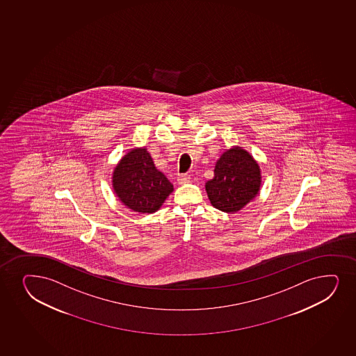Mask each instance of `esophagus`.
<instances>
[{
	"label": "esophagus",
	"mask_w": 356,
	"mask_h": 356,
	"mask_svg": "<svg viewBox=\"0 0 356 356\" xmlns=\"http://www.w3.org/2000/svg\"><path fill=\"white\" fill-rule=\"evenodd\" d=\"M188 180H190V175H186V173H183V175H179V176L177 177V181L179 184H186Z\"/></svg>",
	"instance_id": "obj_1"
}]
</instances>
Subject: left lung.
Here are the masks:
<instances>
[{"instance_id": "1", "label": "left lung", "mask_w": 356, "mask_h": 356, "mask_svg": "<svg viewBox=\"0 0 356 356\" xmlns=\"http://www.w3.org/2000/svg\"><path fill=\"white\" fill-rule=\"evenodd\" d=\"M215 176L205 190L211 204L225 213H236L260 190L261 177L255 160L241 148L225 152L215 166Z\"/></svg>"}]
</instances>
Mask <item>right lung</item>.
<instances>
[{
    "mask_svg": "<svg viewBox=\"0 0 356 356\" xmlns=\"http://www.w3.org/2000/svg\"><path fill=\"white\" fill-rule=\"evenodd\" d=\"M120 200L136 213H152L161 207L173 185L156 170L146 148H136L123 156L113 176Z\"/></svg>",
    "mask_w": 356,
    "mask_h": 356,
    "instance_id": "1",
    "label": "right lung"
}]
</instances>
